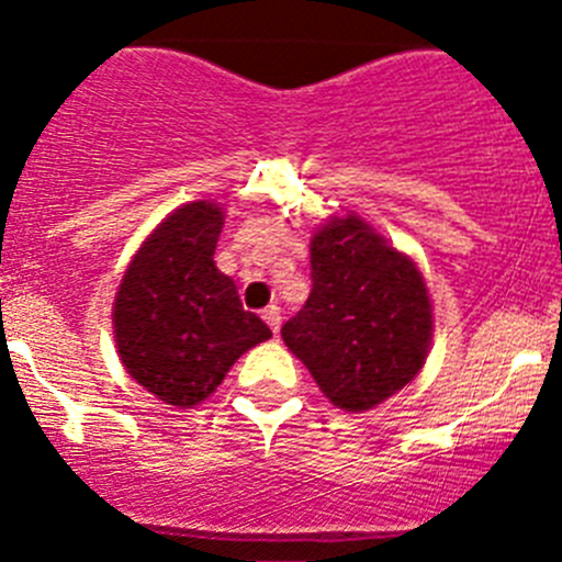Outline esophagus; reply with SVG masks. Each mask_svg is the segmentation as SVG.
<instances>
[{"mask_svg": "<svg viewBox=\"0 0 562 562\" xmlns=\"http://www.w3.org/2000/svg\"><path fill=\"white\" fill-rule=\"evenodd\" d=\"M261 317H265L267 326H270V329L278 335V329H281V310H278V306L272 304V306H267L265 312H261Z\"/></svg>", "mask_w": 562, "mask_h": 562, "instance_id": "34e87169", "label": "esophagus"}]
</instances>
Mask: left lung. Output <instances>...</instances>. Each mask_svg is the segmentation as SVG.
Masks as SVG:
<instances>
[{"instance_id":"8db88e82","label":"left lung","mask_w":562,"mask_h":562,"mask_svg":"<svg viewBox=\"0 0 562 562\" xmlns=\"http://www.w3.org/2000/svg\"><path fill=\"white\" fill-rule=\"evenodd\" d=\"M310 256L312 292L281 337L337 408H374L425 366L434 337L425 278L355 213L331 216Z\"/></svg>"}]
</instances>
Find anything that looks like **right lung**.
<instances>
[{"label":"right lung","instance_id":"1","mask_svg":"<svg viewBox=\"0 0 562 562\" xmlns=\"http://www.w3.org/2000/svg\"><path fill=\"white\" fill-rule=\"evenodd\" d=\"M222 225L225 213L211 200L177 207L143 241L114 295L123 366L177 408L200 405L238 357L272 337L261 317L245 312L233 278L213 265Z\"/></svg>","mask_w":562,"mask_h":562}]
</instances>
